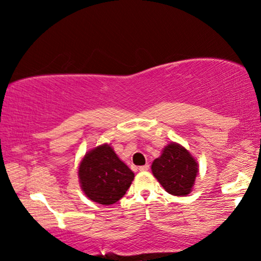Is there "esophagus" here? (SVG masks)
I'll list each match as a JSON object with an SVG mask.
<instances>
[{
    "label": "esophagus",
    "mask_w": 261,
    "mask_h": 261,
    "mask_svg": "<svg viewBox=\"0 0 261 261\" xmlns=\"http://www.w3.org/2000/svg\"><path fill=\"white\" fill-rule=\"evenodd\" d=\"M148 170H149L148 164H146L144 166H139V171H148Z\"/></svg>",
    "instance_id": "obj_1"
}]
</instances>
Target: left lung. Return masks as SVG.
<instances>
[{"label": "left lung", "mask_w": 261, "mask_h": 261, "mask_svg": "<svg viewBox=\"0 0 261 261\" xmlns=\"http://www.w3.org/2000/svg\"><path fill=\"white\" fill-rule=\"evenodd\" d=\"M152 172L169 194L187 196L195 184L198 165L187 148L171 142L152 163Z\"/></svg>", "instance_id": "1"}]
</instances>
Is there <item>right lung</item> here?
I'll list each match as a JSON object with an SVG mask.
<instances>
[{
  "label": "right lung",
  "mask_w": 261,
  "mask_h": 261,
  "mask_svg": "<svg viewBox=\"0 0 261 261\" xmlns=\"http://www.w3.org/2000/svg\"><path fill=\"white\" fill-rule=\"evenodd\" d=\"M78 178L88 198L110 205L123 197L134 179V173L108 144H103L84 155Z\"/></svg>",
  "instance_id": "add662e5"
}]
</instances>
